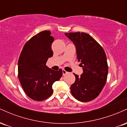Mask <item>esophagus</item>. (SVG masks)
<instances>
[{
    "mask_svg": "<svg viewBox=\"0 0 127 127\" xmlns=\"http://www.w3.org/2000/svg\"><path fill=\"white\" fill-rule=\"evenodd\" d=\"M67 71H65L64 69H63V75H65V74H67Z\"/></svg>",
    "mask_w": 127,
    "mask_h": 127,
    "instance_id": "esophagus-1",
    "label": "esophagus"
}]
</instances>
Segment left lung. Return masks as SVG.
<instances>
[{
    "instance_id": "left-lung-1",
    "label": "left lung",
    "mask_w": 127,
    "mask_h": 127,
    "mask_svg": "<svg viewBox=\"0 0 127 127\" xmlns=\"http://www.w3.org/2000/svg\"><path fill=\"white\" fill-rule=\"evenodd\" d=\"M65 36L76 46L77 58L81 62L83 73L75 76L71 93L76 99L87 102L95 99L105 85L108 74L107 58L102 46L85 33H68Z\"/></svg>"
}]
</instances>
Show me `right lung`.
I'll return each instance as SVG.
<instances>
[{
  "instance_id": "add662e5",
  "label": "right lung",
  "mask_w": 127,
  "mask_h": 127,
  "mask_svg": "<svg viewBox=\"0 0 127 127\" xmlns=\"http://www.w3.org/2000/svg\"><path fill=\"white\" fill-rule=\"evenodd\" d=\"M54 40L51 32H39L25 43L18 63V76L26 95L35 101L46 100L53 93L52 85L60 80L63 71H54L46 65L53 55Z\"/></svg>"
}]
</instances>
